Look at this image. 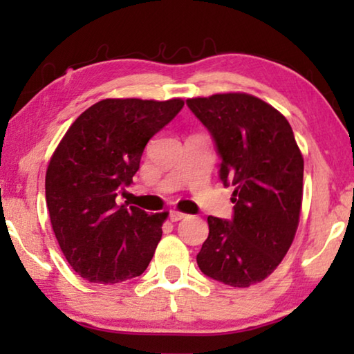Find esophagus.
Listing matches in <instances>:
<instances>
[{"mask_svg":"<svg viewBox=\"0 0 354 354\" xmlns=\"http://www.w3.org/2000/svg\"><path fill=\"white\" fill-rule=\"evenodd\" d=\"M185 217H187V215L183 214V212H178V211H171L170 212V220L171 221H179V220H183Z\"/></svg>","mask_w":354,"mask_h":354,"instance_id":"esophagus-1","label":"esophagus"}]
</instances>
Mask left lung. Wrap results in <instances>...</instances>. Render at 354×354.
Returning <instances> with one entry per match:
<instances>
[{
    "label": "left lung",
    "instance_id": "8db88e82",
    "mask_svg": "<svg viewBox=\"0 0 354 354\" xmlns=\"http://www.w3.org/2000/svg\"><path fill=\"white\" fill-rule=\"evenodd\" d=\"M220 156L218 176L234 185L232 218L207 217L196 254L206 277L232 287L261 283L295 237L303 198V156L283 113L247 93L185 101Z\"/></svg>",
    "mask_w": 354,
    "mask_h": 354
}]
</instances>
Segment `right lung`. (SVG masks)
Returning <instances> with one entry per match:
<instances>
[{
  "label": "right lung",
  "mask_w": 354,
  "mask_h": 354,
  "mask_svg": "<svg viewBox=\"0 0 354 354\" xmlns=\"http://www.w3.org/2000/svg\"><path fill=\"white\" fill-rule=\"evenodd\" d=\"M184 101L103 100L65 133L45 178L46 206L64 256L81 278L115 284L140 277L162 237L167 212L118 206L148 140Z\"/></svg>",
  "instance_id": "right-lung-1"
}]
</instances>
